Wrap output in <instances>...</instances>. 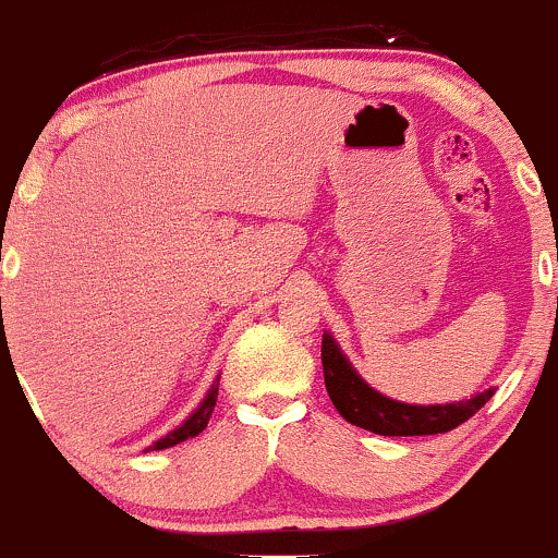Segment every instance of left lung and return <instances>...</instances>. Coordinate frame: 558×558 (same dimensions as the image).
<instances>
[{
  "mask_svg": "<svg viewBox=\"0 0 558 558\" xmlns=\"http://www.w3.org/2000/svg\"><path fill=\"white\" fill-rule=\"evenodd\" d=\"M323 373L330 401L338 414L351 425L377 435H435L448 433L466 422L477 409L490 401L496 388L475 393L472 399L451 403H403L388 399L380 390L369 386L364 377L351 367L349 356L328 330L323 332Z\"/></svg>",
  "mask_w": 558,
  "mask_h": 558,
  "instance_id": "obj_1",
  "label": "left lung"
}]
</instances>
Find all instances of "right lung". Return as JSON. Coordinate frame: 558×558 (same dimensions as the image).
Here are the masks:
<instances>
[{
	"mask_svg": "<svg viewBox=\"0 0 558 558\" xmlns=\"http://www.w3.org/2000/svg\"><path fill=\"white\" fill-rule=\"evenodd\" d=\"M217 386H220V377H217L213 386H209L207 396H204L202 403H198L194 412H191L189 417H185L181 425L175 427V430H170L168 435H162V438L155 440V444L146 448V451H162V448L178 446V444H183V440L196 438V435L202 433L204 427H207L209 417H213V409H215V403H217Z\"/></svg>",
	"mask_w": 558,
	"mask_h": 558,
	"instance_id": "add662e5",
	"label": "right lung"
}]
</instances>
